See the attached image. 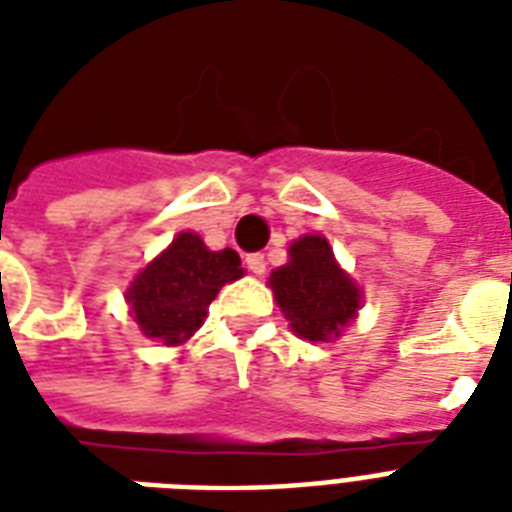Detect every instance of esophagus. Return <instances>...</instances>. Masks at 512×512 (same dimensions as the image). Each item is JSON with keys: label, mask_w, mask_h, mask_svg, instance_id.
I'll return each mask as SVG.
<instances>
[{"label": "esophagus", "mask_w": 512, "mask_h": 512, "mask_svg": "<svg viewBox=\"0 0 512 512\" xmlns=\"http://www.w3.org/2000/svg\"><path fill=\"white\" fill-rule=\"evenodd\" d=\"M244 263H247V268L255 273V276H263L265 273V257L260 255V252H255V255H247V260H244Z\"/></svg>", "instance_id": "1"}]
</instances>
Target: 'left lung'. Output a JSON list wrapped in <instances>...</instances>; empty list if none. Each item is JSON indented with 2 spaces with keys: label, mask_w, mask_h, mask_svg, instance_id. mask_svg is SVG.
Returning a JSON list of instances; mask_svg holds the SVG:
<instances>
[{
  "label": "left lung",
  "mask_w": 512,
  "mask_h": 512,
  "mask_svg": "<svg viewBox=\"0 0 512 512\" xmlns=\"http://www.w3.org/2000/svg\"><path fill=\"white\" fill-rule=\"evenodd\" d=\"M273 295L297 337L329 342L356 319L361 289L335 260L329 241L308 233L292 241L289 263L271 273Z\"/></svg>",
  "instance_id": "8db88e82"
}]
</instances>
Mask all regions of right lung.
Listing matches in <instances>:
<instances>
[{
    "label": "right lung",
    "mask_w": 512,
    "mask_h": 512,
    "mask_svg": "<svg viewBox=\"0 0 512 512\" xmlns=\"http://www.w3.org/2000/svg\"><path fill=\"white\" fill-rule=\"evenodd\" d=\"M241 276L244 268L233 249L212 252L196 233H177L170 247L135 276L127 303L143 335L183 345L201 327L220 287Z\"/></svg>",
    "instance_id": "1"
}]
</instances>
